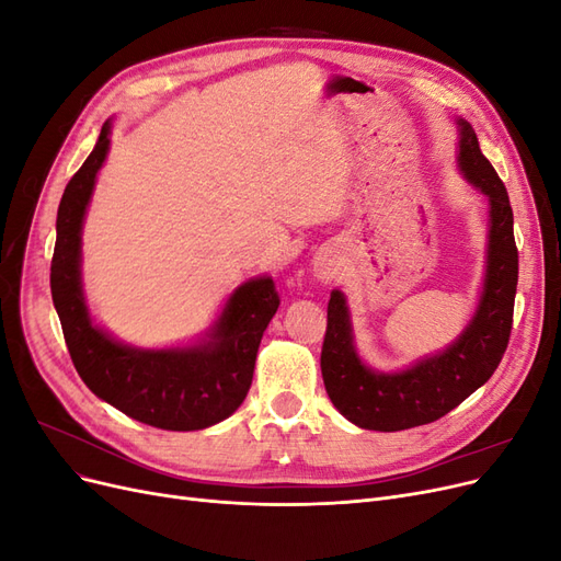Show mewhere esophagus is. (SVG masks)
<instances>
[{"label":"esophagus","mask_w":561,"mask_h":561,"mask_svg":"<svg viewBox=\"0 0 561 561\" xmlns=\"http://www.w3.org/2000/svg\"><path fill=\"white\" fill-rule=\"evenodd\" d=\"M332 274H334V271H332L330 266H320V268H318V276H320L322 280H330Z\"/></svg>","instance_id":"1"}]
</instances>
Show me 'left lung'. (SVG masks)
Listing matches in <instances>:
<instances>
[{"instance_id":"8db88e82","label":"left lung","mask_w":561,"mask_h":561,"mask_svg":"<svg viewBox=\"0 0 561 561\" xmlns=\"http://www.w3.org/2000/svg\"><path fill=\"white\" fill-rule=\"evenodd\" d=\"M458 168L489 198V245L482 297L470 325L443 353L393 375L369 369L353 346L346 297L332 290L320 369L332 404L367 431H404L449 414L494 375L513 330L517 245L505 184L482 154L478 135L458 118Z\"/></svg>"}]
</instances>
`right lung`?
I'll use <instances>...</instances> for the list:
<instances>
[{"instance_id": "add662e5", "label": "right lung", "mask_w": 561, "mask_h": 561, "mask_svg": "<svg viewBox=\"0 0 561 561\" xmlns=\"http://www.w3.org/2000/svg\"><path fill=\"white\" fill-rule=\"evenodd\" d=\"M105 122L83 165L67 182L56 219L50 295L70 358L93 393L126 416L163 431H201L239 410L278 293L268 276L236 287L201 344L133 348L93 325L81 290V227L110 149Z\"/></svg>"}]
</instances>
